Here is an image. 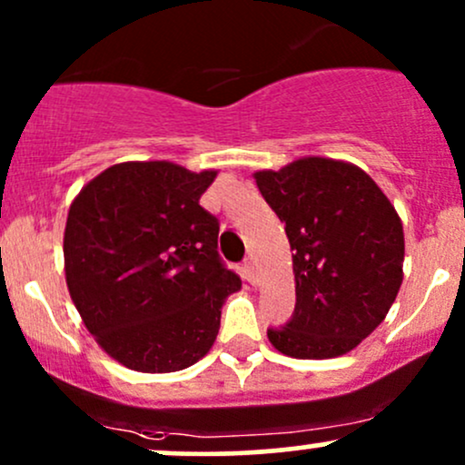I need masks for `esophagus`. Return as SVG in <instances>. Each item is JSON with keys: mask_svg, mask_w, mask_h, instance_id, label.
Returning a JSON list of instances; mask_svg holds the SVG:
<instances>
[{"mask_svg": "<svg viewBox=\"0 0 465 465\" xmlns=\"http://www.w3.org/2000/svg\"><path fill=\"white\" fill-rule=\"evenodd\" d=\"M242 272H244V278L249 280V282L252 284H256V264H253V258H249L247 262H244V267H242Z\"/></svg>", "mask_w": 465, "mask_h": 465, "instance_id": "esophagus-1", "label": "esophagus"}]
</instances>
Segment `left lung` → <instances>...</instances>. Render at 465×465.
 Listing matches in <instances>:
<instances>
[{
    "label": "left lung",
    "instance_id": "1",
    "mask_svg": "<svg viewBox=\"0 0 465 465\" xmlns=\"http://www.w3.org/2000/svg\"><path fill=\"white\" fill-rule=\"evenodd\" d=\"M253 178L293 252V318L269 341L298 360L349 353L384 322L404 280L400 213L361 167L335 158L302 156Z\"/></svg>",
    "mask_w": 465,
    "mask_h": 465
}]
</instances>
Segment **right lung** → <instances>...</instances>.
I'll list each match as a JSON object with an SVG mask.
<instances>
[{
  "label": "right lung",
  "instance_id": "obj_1",
  "mask_svg": "<svg viewBox=\"0 0 465 465\" xmlns=\"http://www.w3.org/2000/svg\"><path fill=\"white\" fill-rule=\"evenodd\" d=\"M216 170L125 161L70 203L64 272L85 329L139 373H174L209 353L241 278L218 258V221L201 207Z\"/></svg>",
  "mask_w": 465,
  "mask_h": 465
}]
</instances>
